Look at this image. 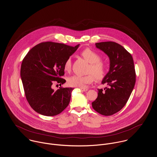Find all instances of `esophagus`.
I'll return each instance as SVG.
<instances>
[{
	"label": "esophagus",
	"instance_id": "obj_1",
	"mask_svg": "<svg viewBox=\"0 0 157 157\" xmlns=\"http://www.w3.org/2000/svg\"><path fill=\"white\" fill-rule=\"evenodd\" d=\"M80 90H82V91H84V92H86V91H87L88 90L87 88H80Z\"/></svg>",
	"mask_w": 157,
	"mask_h": 157
}]
</instances>
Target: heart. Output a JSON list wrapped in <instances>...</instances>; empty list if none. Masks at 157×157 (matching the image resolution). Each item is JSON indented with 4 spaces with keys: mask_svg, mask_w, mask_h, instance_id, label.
<instances>
[{
    "mask_svg": "<svg viewBox=\"0 0 157 157\" xmlns=\"http://www.w3.org/2000/svg\"><path fill=\"white\" fill-rule=\"evenodd\" d=\"M81 56L89 63L88 73L85 75H74L67 78V83L72 87L83 88L86 85L93 82L95 77L98 80H103L107 75L108 72V66L103 60H101L99 54L90 48L84 49L81 52ZM64 69L69 71L72 67V60L71 57L67 58L64 63Z\"/></svg>",
    "mask_w": 157,
    "mask_h": 157,
    "instance_id": "heart-1",
    "label": "heart"
}]
</instances>
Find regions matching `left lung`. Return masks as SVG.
Wrapping results in <instances>:
<instances>
[{
  "instance_id": "obj_1",
  "label": "left lung",
  "mask_w": 157,
  "mask_h": 157,
  "mask_svg": "<svg viewBox=\"0 0 157 157\" xmlns=\"http://www.w3.org/2000/svg\"><path fill=\"white\" fill-rule=\"evenodd\" d=\"M95 45L109 57V71L102 81L109 87L105 91L98 89V97L92 106L98 113L109 116L120 111L130 97L136 81L134 63L131 54L117 43L105 42Z\"/></svg>"
}]
</instances>
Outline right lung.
<instances>
[{"instance_id": "1", "label": "right lung", "mask_w": 157, "mask_h": 157, "mask_svg": "<svg viewBox=\"0 0 157 157\" xmlns=\"http://www.w3.org/2000/svg\"><path fill=\"white\" fill-rule=\"evenodd\" d=\"M75 47L52 42H42L31 49L23 59L21 76L26 98L36 112L54 116L69 103L72 88L52 89L54 82L61 85L66 80L64 63L77 49Z\"/></svg>"}]
</instances>
